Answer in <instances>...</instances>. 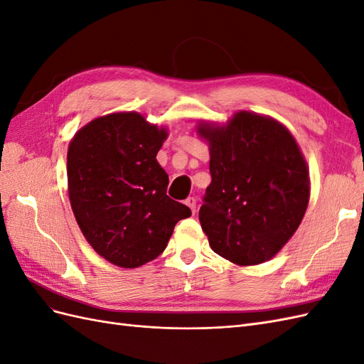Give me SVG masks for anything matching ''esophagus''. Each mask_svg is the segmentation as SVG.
Segmentation results:
<instances>
[{
    "label": "esophagus",
    "instance_id": "34e87169",
    "mask_svg": "<svg viewBox=\"0 0 364 364\" xmlns=\"http://www.w3.org/2000/svg\"><path fill=\"white\" fill-rule=\"evenodd\" d=\"M185 205L191 209L193 214L196 213V199H194V197H188V199L185 200Z\"/></svg>",
    "mask_w": 364,
    "mask_h": 364
}]
</instances>
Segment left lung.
Masks as SVG:
<instances>
[{
  "label": "left lung",
  "instance_id": "1",
  "mask_svg": "<svg viewBox=\"0 0 364 364\" xmlns=\"http://www.w3.org/2000/svg\"><path fill=\"white\" fill-rule=\"evenodd\" d=\"M211 183L199 220L217 255L238 266L269 261L293 237L310 200V171L290 130L238 111L226 124L200 121Z\"/></svg>",
  "mask_w": 364,
  "mask_h": 364
}]
</instances>
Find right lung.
I'll use <instances>...</instances> for the list:
<instances>
[{
  "mask_svg": "<svg viewBox=\"0 0 364 364\" xmlns=\"http://www.w3.org/2000/svg\"><path fill=\"white\" fill-rule=\"evenodd\" d=\"M167 127L138 112H114L83 126L70 142L68 194L74 217L106 261L135 269L158 258L188 206L167 196L156 161Z\"/></svg>",
  "mask_w": 364,
  "mask_h": 364,
  "instance_id": "right-lung-1",
  "label": "right lung"
}]
</instances>
